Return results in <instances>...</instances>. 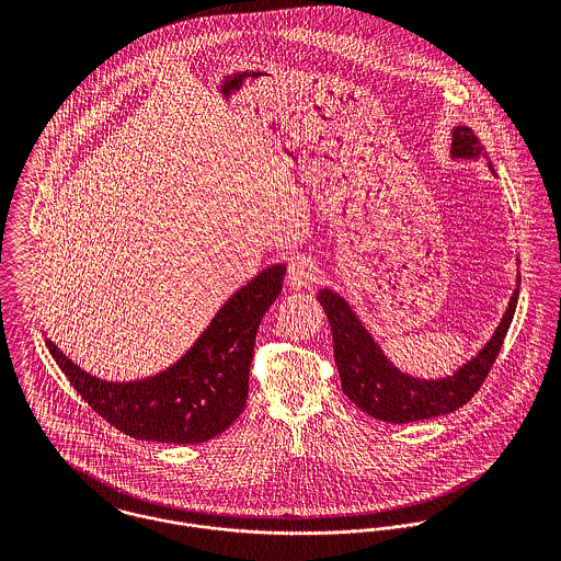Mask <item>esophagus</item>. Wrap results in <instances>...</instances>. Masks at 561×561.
Masks as SVG:
<instances>
[{
    "mask_svg": "<svg viewBox=\"0 0 561 561\" xmlns=\"http://www.w3.org/2000/svg\"><path fill=\"white\" fill-rule=\"evenodd\" d=\"M318 276V267H316V261L311 256H305V254H298L289 261V267H287V285L291 289H305L309 287Z\"/></svg>",
    "mask_w": 561,
    "mask_h": 561,
    "instance_id": "esophagus-1",
    "label": "esophagus"
}]
</instances>
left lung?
Returning <instances> with one entry per match:
<instances>
[{
    "mask_svg": "<svg viewBox=\"0 0 561 561\" xmlns=\"http://www.w3.org/2000/svg\"><path fill=\"white\" fill-rule=\"evenodd\" d=\"M480 158H485L480 138L467 125H456L451 129V160L478 161ZM485 165L494 174L492 163L485 160ZM518 291L520 274L516 270V287L507 309L485 345L451 376L427 380L396 367L350 302L341 294L323 287L318 291V300L330 321L334 363L343 393L363 412L385 423H412L458 410L480 391L514 318Z\"/></svg>",
    "mask_w": 561,
    "mask_h": 561,
    "instance_id": "8db88e82",
    "label": "left lung"
}]
</instances>
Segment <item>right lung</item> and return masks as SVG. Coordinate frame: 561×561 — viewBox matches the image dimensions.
I'll return each instance as SVG.
<instances>
[{
  "instance_id": "obj_1",
  "label": "right lung",
  "mask_w": 561,
  "mask_h": 561,
  "mask_svg": "<svg viewBox=\"0 0 561 561\" xmlns=\"http://www.w3.org/2000/svg\"><path fill=\"white\" fill-rule=\"evenodd\" d=\"M287 265L274 263L238 289L194 345L160 374L107 382L73 363L51 339L47 347L73 389L110 425L138 440L198 445L222 434L243 410L254 336L283 289Z\"/></svg>"
}]
</instances>
